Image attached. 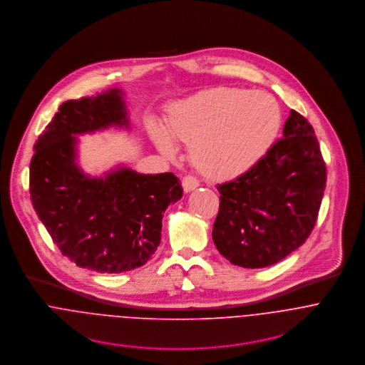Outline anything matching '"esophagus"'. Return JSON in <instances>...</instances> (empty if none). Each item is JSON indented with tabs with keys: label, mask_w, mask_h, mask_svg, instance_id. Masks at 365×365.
Instances as JSON below:
<instances>
[{
	"label": "esophagus",
	"mask_w": 365,
	"mask_h": 365,
	"mask_svg": "<svg viewBox=\"0 0 365 365\" xmlns=\"http://www.w3.org/2000/svg\"><path fill=\"white\" fill-rule=\"evenodd\" d=\"M182 186H183V190H185L186 193H189V192H192V190H195V189L199 187V180H197L195 176L187 175V176H185V178L182 179Z\"/></svg>",
	"instance_id": "esophagus-1"
}]
</instances>
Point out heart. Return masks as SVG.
Returning <instances> with one entry per match:
<instances>
[{"label":"heart","instance_id":"obj_1","mask_svg":"<svg viewBox=\"0 0 365 365\" xmlns=\"http://www.w3.org/2000/svg\"><path fill=\"white\" fill-rule=\"evenodd\" d=\"M282 127L276 99L266 92L215 88L189 96L169 109L166 133L151 130L163 155L172 158V140L189 144V158L204 176L235 179L260 163Z\"/></svg>","mask_w":365,"mask_h":365}]
</instances>
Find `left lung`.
<instances>
[{"mask_svg":"<svg viewBox=\"0 0 365 365\" xmlns=\"http://www.w3.org/2000/svg\"><path fill=\"white\" fill-rule=\"evenodd\" d=\"M283 135L249 172L217 187L212 241L245 269L283 260L307 241L318 218L326 166L315 131L291 110Z\"/></svg>","mask_w":365,"mask_h":365,"instance_id":"left-lung-1","label":"left lung"}]
</instances>
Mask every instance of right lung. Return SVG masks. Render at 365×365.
I'll use <instances>...</instances> for the list:
<instances>
[{
	"label": "right lung",
	"mask_w": 365,
	"mask_h": 365,
	"mask_svg": "<svg viewBox=\"0 0 365 365\" xmlns=\"http://www.w3.org/2000/svg\"><path fill=\"white\" fill-rule=\"evenodd\" d=\"M128 125L120 89L67 101L39 135L31 161L34 208L53 242L77 266L123 273L145 264L161 242L163 214L182 199L170 173L118 168L101 178L77 165V137Z\"/></svg>",
	"instance_id": "1"
}]
</instances>
